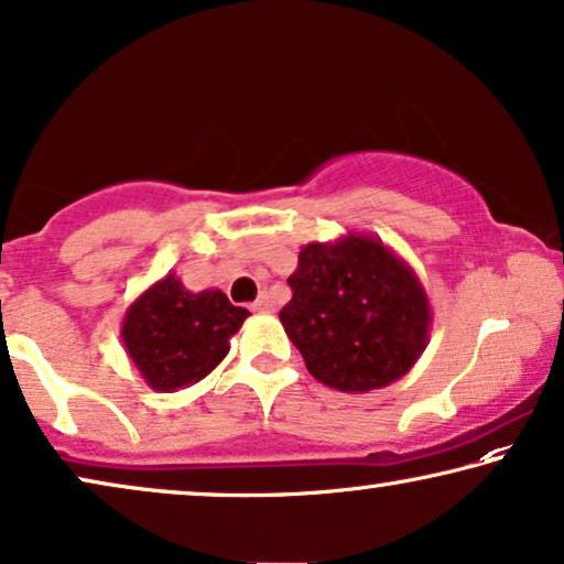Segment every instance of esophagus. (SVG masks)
<instances>
[{"instance_id":"esophagus-1","label":"esophagus","mask_w":564,"mask_h":564,"mask_svg":"<svg viewBox=\"0 0 564 564\" xmlns=\"http://www.w3.org/2000/svg\"><path fill=\"white\" fill-rule=\"evenodd\" d=\"M250 308H252V312H258V314L271 312V299H268V296H260V299L256 301V304H252Z\"/></svg>"}]
</instances>
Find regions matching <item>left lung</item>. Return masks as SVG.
Returning <instances> with one entry per match:
<instances>
[{
    "label": "left lung",
    "mask_w": 564,
    "mask_h": 564,
    "mask_svg": "<svg viewBox=\"0 0 564 564\" xmlns=\"http://www.w3.org/2000/svg\"><path fill=\"white\" fill-rule=\"evenodd\" d=\"M289 285L281 324L324 386L343 393L386 388L430 345V296L414 268L376 235L304 245Z\"/></svg>",
    "instance_id": "1"
}]
</instances>
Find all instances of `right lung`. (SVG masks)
I'll return each mask as SVG.
<instances>
[{"instance_id": "add662e5", "label": "right lung", "mask_w": 564, "mask_h": 564, "mask_svg": "<svg viewBox=\"0 0 564 564\" xmlns=\"http://www.w3.org/2000/svg\"><path fill=\"white\" fill-rule=\"evenodd\" d=\"M250 312L219 289L188 291L176 273L163 275L124 312L120 337L142 380L158 393L199 383L229 352Z\"/></svg>"}]
</instances>
